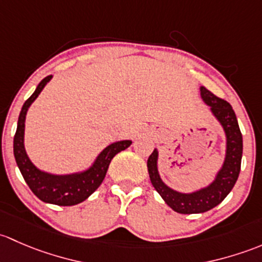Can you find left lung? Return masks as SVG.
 Returning a JSON list of instances; mask_svg holds the SVG:
<instances>
[{"instance_id": "1", "label": "left lung", "mask_w": 262, "mask_h": 262, "mask_svg": "<svg viewBox=\"0 0 262 262\" xmlns=\"http://www.w3.org/2000/svg\"><path fill=\"white\" fill-rule=\"evenodd\" d=\"M201 97L204 103L211 107L213 116L225 130L227 140L225 163L215 175V179L208 187L193 193H180L169 188L161 180L158 171V150H154L147 159V170L152 187L172 211L182 214L203 213L218 206L234 187L241 170L242 134L232 106L225 99L214 96L206 87H201Z\"/></svg>"}]
</instances>
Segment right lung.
Masks as SVG:
<instances>
[{
	"label": "right lung",
	"mask_w": 262,
	"mask_h": 262,
	"mask_svg": "<svg viewBox=\"0 0 262 262\" xmlns=\"http://www.w3.org/2000/svg\"><path fill=\"white\" fill-rule=\"evenodd\" d=\"M53 75L45 77L36 87L30 98L24 103L17 121L15 137H13V155L16 164L29 185L32 193L45 203L56 204V206H75L85 201L103 182L106 172L113 156L120 151L127 149L132 144L131 140L113 142L108 145L94 160L91 168L87 170L74 172V174L55 175L50 172L39 170L26 154L24 146V134H25V118L29 107L37 98L40 92L44 90L47 83Z\"/></svg>",
	"instance_id": "1"
}]
</instances>
